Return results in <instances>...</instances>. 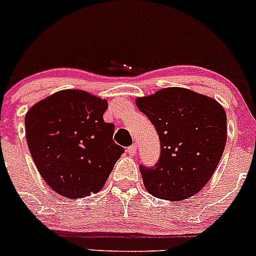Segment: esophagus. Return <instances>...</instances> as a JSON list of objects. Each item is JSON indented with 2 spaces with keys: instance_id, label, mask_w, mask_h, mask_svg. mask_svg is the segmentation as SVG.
Here are the masks:
<instances>
[{
  "instance_id": "34e87169",
  "label": "esophagus",
  "mask_w": 256,
  "mask_h": 256,
  "mask_svg": "<svg viewBox=\"0 0 256 256\" xmlns=\"http://www.w3.org/2000/svg\"><path fill=\"white\" fill-rule=\"evenodd\" d=\"M136 150H138V148H136V145H131L128 148V152L130 156H135L136 155Z\"/></svg>"
}]
</instances>
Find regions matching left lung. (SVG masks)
<instances>
[{
  "label": "left lung",
  "instance_id": "left-lung-1",
  "mask_svg": "<svg viewBox=\"0 0 256 256\" xmlns=\"http://www.w3.org/2000/svg\"><path fill=\"white\" fill-rule=\"evenodd\" d=\"M160 138V158L152 168L140 165L152 196L184 200L212 178L226 144V114L212 98L168 88L136 100Z\"/></svg>",
  "mask_w": 256,
  "mask_h": 256
}]
</instances>
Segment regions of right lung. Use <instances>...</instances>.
Returning <instances> with one entry per match:
<instances>
[{"label": "right lung", "mask_w": 256, "mask_h": 256, "mask_svg": "<svg viewBox=\"0 0 256 256\" xmlns=\"http://www.w3.org/2000/svg\"><path fill=\"white\" fill-rule=\"evenodd\" d=\"M108 101L82 90H64L34 104L24 118L26 138L37 170L61 196L98 192L124 148L104 121Z\"/></svg>", "instance_id": "1"}]
</instances>
